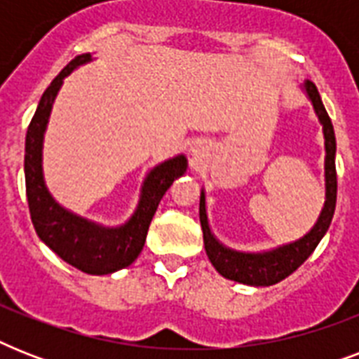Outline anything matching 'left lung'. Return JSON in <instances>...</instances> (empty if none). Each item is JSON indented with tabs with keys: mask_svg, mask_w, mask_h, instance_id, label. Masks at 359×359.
<instances>
[{
	"mask_svg": "<svg viewBox=\"0 0 359 359\" xmlns=\"http://www.w3.org/2000/svg\"><path fill=\"white\" fill-rule=\"evenodd\" d=\"M304 91L311 100L313 109L317 114L318 121L323 124L324 132V180H326V201L320 210L317 224L311 231L302 238L290 242V244L279 245L276 250L261 251V253H245V251L231 250L224 245L210 231L207 218V207H205V191L201 190V201H199V219L203 227V240H205V251L212 266L218 270L224 278L238 281L253 287H268V285L279 283L281 279L294 272L296 268L304 264L307 257L311 255L318 242L326 235L332 218L335 212V199H337V175H335V132L334 124L330 121L326 108H324L317 86L307 80L304 83Z\"/></svg>",
	"mask_w": 359,
	"mask_h": 359,
	"instance_id": "1",
	"label": "left lung"
}]
</instances>
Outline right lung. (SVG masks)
Segmentation results:
<instances>
[{
	"label": "right lung",
	"instance_id": "right-lung-1",
	"mask_svg": "<svg viewBox=\"0 0 359 359\" xmlns=\"http://www.w3.org/2000/svg\"><path fill=\"white\" fill-rule=\"evenodd\" d=\"M91 53H81L74 57L50 83L25 134V196L29 203V214L39 238L57 253L65 262L93 276L114 273L121 268L130 266L137 259L145 244L147 231L156 212L160 199L168 188L186 173L188 160L184 154L169 158L158 163L147 173L141 196L134 214L126 224L119 227H104L63 208L48 191L42 175V140L46 130L53 100L57 97L63 80L78 69L89 63Z\"/></svg>",
	"mask_w": 359,
	"mask_h": 359
}]
</instances>
